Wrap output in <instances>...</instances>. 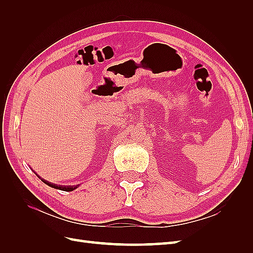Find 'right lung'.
<instances>
[{
    "label": "right lung",
    "instance_id": "1",
    "mask_svg": "<svg viewBox=\"0 0 253 253\" xmlns=\"http://www.w3.org/2000/svg\"><path fill=\"white\" fill-rule=\"evenodd\" d=\"M38 176H39V175H38ZM39 178H40L44 183H46L47 186H49V187H51V188H55V189L62 190V191H66V192H71V191H74L75 189H77V188L79 187V185H77V186H58V185H55V183H51V182H49V181H47V180H45V179L41 178L40 176H39Z\"/></svg>",
    "mask_w": 253,
    "mask_h": 253
}]
</instances>
